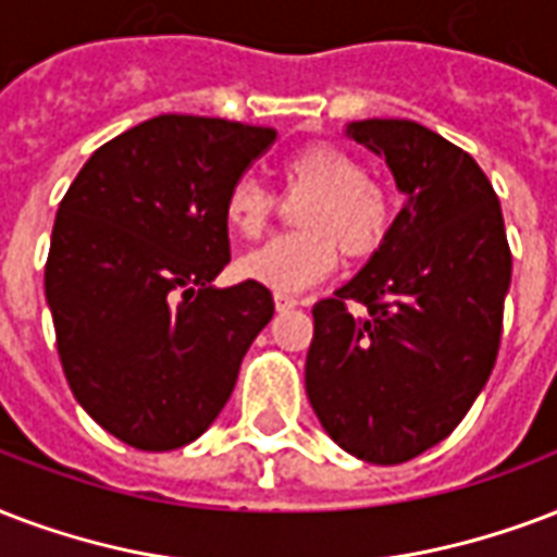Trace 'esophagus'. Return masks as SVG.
Segmentation results:
<instances>
[{
  "label": "esophagus",
  "instance_id": "esophagus-1",
  "mask_svg": "<svg viewBox=\"0 0 557 557\" xmlns=\"http://www.w3.org/2000/svg\"><path fill=\"white\" fill-rule=\"evenodd\" d=\"M274 307H277V312H288V309H295L297 307V297L292 295H274Z\"/></svg>",
  "mask_w": 557,
  "mask_h": 557
}]
</instances>
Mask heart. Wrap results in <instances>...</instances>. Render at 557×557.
I'll use <instances>...</instances> for the list:
<instances>
[{"mask_svg": "<svg viewBox=\"0 0 557 557\" xmlns=\"http://www.w3.org/2000/svg\"><path fill=\"white\" fill-rule=\"evenodd\" d=\"M283 198L295 207V227L239 260V274L274 292L315 286L345 260L376 257L394 227L388 189L368 175V165L333 143H315L283 163ZM277 195L260 181L242 175L224 195V222L239 239H260L277 219Z\"/></svg>", "mask_w": 557, "mask_h": 557, "instance_id": "b5f03b06", "label": "heart"}]
</instances>
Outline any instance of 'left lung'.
I'll return each instance as SVG.
<instances>
[{
  "label": "left lung",
  "mask_w": 557,
  "mask_h": 557,
  "mask_svg": "<svg viewBox=\"0 0 557 557\" xmlns=\"http://www.w3.org/2000/svg\"><path fill=\"white\" fill-rule=\"evenodd\" d=\"M347 134L385 157L406 207L376 257L312 307L307 394L350 456L403 465L456 430L494 371L511 248L473 157L409 119ZM369 307L349 315L346 300Z\"/></svg>",
  "instance_id": "left-lung-1"
}]
</instances>
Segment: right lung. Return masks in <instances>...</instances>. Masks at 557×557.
<instances>
[{
	"mask_svg": "<svg viewBox=\"0 0 557 557\" xmlns=\"http://www.w3.org/2000/svg\"><path fill=\"white\" fill-rule=\"evenodd\" d=\"M274 137L163 113L104 143L63 195L46 260L58 356L75 400L127 447L198 438L274 315L260 283L212 286L231 262L224 195Z\"/></svg>",
	"mask_w": 557,
	"mask_h": 557,
	"instance_id": "obj_1",
	"label": "right lung"
}]
</instances>
